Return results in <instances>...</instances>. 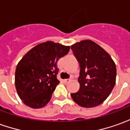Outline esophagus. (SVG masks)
<instances>
[{
  "mask_svg": "<svg viewBox=\"0 0 130 130\" xmlns=\"http://www.w3.org/2000/svg\"><path fill=\"white\" fill-rule=\"evenodd\" d=\"M63 82H64V83H65V84H69L70 82H72V79H64V80H63Z\"/></svg>",
  "mask_w": 130,
  "mask_h": 130,
  "instance_id": "esophagus-1",
  "label": "esophagus"
}]
</instances>
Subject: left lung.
Returning a JSON list of instances; mask_svg holds the SVG:
<instances>
[{"label":"left lung","mask_w":130,"mask_h":130,"mask_svg":"<svg viewBox=\"0 0 130 130\" xmlns=\"http://www.w3.org/2000/svg\"><path fill=\"white\" fill-rule=\"evenodd\" d=\"M80 64L78 92L72 93L78 105L91 108L104 102L116 84V67L107 52L90 40H82L71 46Z\"/></svg>","instance_id":"obj_1"}]
</instances>
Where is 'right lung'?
Wrapping results in <instances>:
<instances>
[{
    "label": "right lung",
    "instance_id": "obj_1",
    "mask_svg": "<svg viewBox=\"0 0 130 130\" xmlns=\"http://www.w3.org/2000/svg\"><path fill=\"white\" fill-rule=\"evenodd\" d=\"M70 46L52 41L40 43L25 54L17 65L15 87L26 105L40 109L50 101L60 83L58 60L68 54Z\"/></svg>",
    "mask_w": 130,
    "mask_h": 130
}]
</instances>
